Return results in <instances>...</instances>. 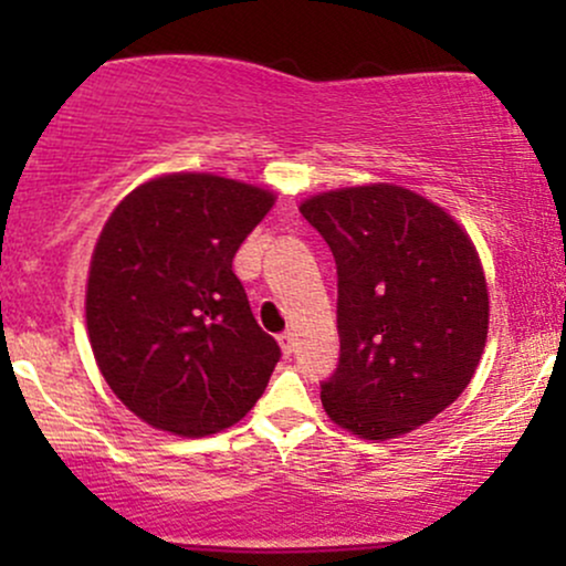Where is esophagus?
Returning a JSON list of instances; mask_svg holds the SVG:
<instances>
[{
  "instance_id": "34e87169",
  "label": "esophagus",
  "mask_w": 566,
  "mask_h": 566,
  "mask_svg": "<svg viewBox=\"0 0 566 566\" xmlns=\"http://www.w3.org/2000/svg\"><path fill=\"white\" fill-rule=\"evenodd\" d=\"M279 346H282V350H284V354H292V350H295V333H290V329H287V333H282V335H279Z\"/></svg>"
}]
</instances>
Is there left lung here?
<instances>
[{
	"instance_id": "8db88e82",
	"label": "left lung",
	"mask_w": 566,
	"mask_h": 566,
	"mask_svg": "<svg viewBox=\"0 0 566 566\" xmlns=\"http://www.w3.org/2000/svg\"><path fill=\"white\" fill-rule=\"evenodd\" d=\"M301 212L337 265L327 415L373 441L437 418L471 382L490 324L471 239L433 201L388 184L319 193Z\"/></svg>"
}]
</instances>
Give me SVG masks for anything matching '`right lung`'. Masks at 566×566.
Returning a JSON list of instances; mask_svg holds the SVG:
<instances>
[{
	"instance_id": "obj_1",
	"label": "right lung",
	"mask_w": 566,
	"mask_h": 566,
	"mask_svg": "<svg viewBox=\"0 0 566 566\" xmlns=\"http://www.w3.org/2000/svg\"><path fill=\"white\" fill-rule=\"evenodd\" d=\"M274 205L263 188L178 172L135 188L97 239L87 329L112 391L148 426L207 437L261 399L282 348L233 255Z\"/></svg>"
}]
</instances>
